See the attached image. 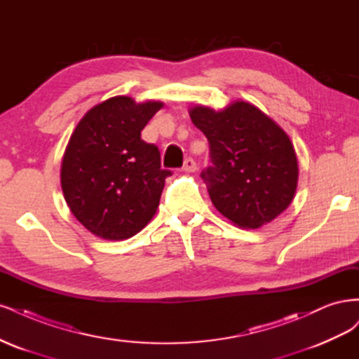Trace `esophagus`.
I'll return each instance as SVG.
<instances>
[{
	"label": "esophagus",
	"instance_id": "1",
	"mask_svg": "<svg viewBox=\"0 0 359 359\" xmlns=\"http://www.w3.org/2000/svg\"><path fill=\"white\" fill-rule=\"evenodd\" d=\"M183 171H187V172H194V171H196V163H195V161H194L192 158H188L187 161H184Z\"/></svg>",
	"mask_w": 359,
	"mask_h": 359
}]
</instances>
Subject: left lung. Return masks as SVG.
<instances>
[{"label":"left lung","instance_id":"8db88e82","mask_svg":"<svg viewBox=\"0 0 359 359\" xmlns=\"http://www.w3.org/2000/svg\"><path fill=\"white\" fill-rule=\"evenodd\" d=\"M189 116L209 140L213 165L201 177L217 212L240 228L258 229L287 209L298 161L279 125L241 100L222 110L194 106Z\"/></svg>","mask_w":359,"mask_h":359}]
</instances>
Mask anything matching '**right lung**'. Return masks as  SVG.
Here are the masks:
<instances>
[{"label": "right lung", "mask_w": 359, "mask_h": 359, "mask_svg": "<svg viewBox=\"0 0 359 359\" xmlns=\"http://www.w3.org/2000/svg\"><path fill=\"white\" fill-rule=\"evenodd\" d=\"M164 102L113 97L80 119L61 164V187L72 213L104 240L135 236L156 213L165 177L155 144L142 130Z\"/></svg>", "instance_id": "add662e5"}]
</instances>
